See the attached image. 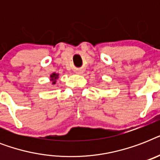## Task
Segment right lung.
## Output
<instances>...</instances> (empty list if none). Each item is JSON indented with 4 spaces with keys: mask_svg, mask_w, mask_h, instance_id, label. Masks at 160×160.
Returning <instances> with one entry per match:
<instances>
[{
    "mask_svg": "<svg viewBox=\"0 0 160 160\" xmlns=\"http://www.w3.org/2000/svg\"><path fill=\"white\" fill-rule=\"evenodd\" d=\"M57 76H58V75H56L55 73H53V74L51 75V80H53V84H55V81H54V80H55L56 79H57Z\"/></svg>",
    "mask_w": 160,
    "mask_h": 160,
    "instance_id": "add662e5",
    "label": "right lung"
}]
</instances>
